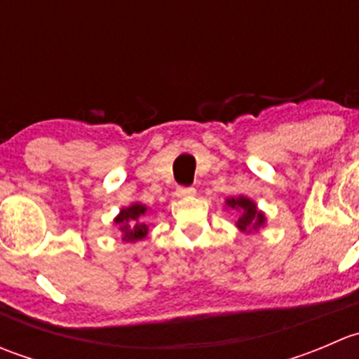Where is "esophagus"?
<instances>
[{
	"label": "esophagus",
	"mask_w": 359,
	"mask_h": 359,
	"mask_svg": "<svg viewBox=\"0 0 359 359\" xmlns=\"http://www.w3.org/2000/svg\"><path fill=\"white\" fill-rule=\"evenodd\" d=\"M194 193H196L194 187H179V189H177V196L179 198H191L194 196Z\"/></svg>",
	"instance_id": "obj_1"
}]
</instances>
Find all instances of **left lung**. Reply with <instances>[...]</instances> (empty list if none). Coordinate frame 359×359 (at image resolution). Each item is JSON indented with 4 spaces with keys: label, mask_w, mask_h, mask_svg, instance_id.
<instances>
[{
    "label": "left lung",
    "mask_w": 359,
    "mask_h": 359,
    "mask_svg": "<svg viewBox=\"0 0 359 359\" xmlns=\"http://www.w3.org/2000/svg\"><path fill=\"white\" fill-rule=\"evenodd\" d=\"M226 205L229 206V208L240 212L236 226L238 229L243 231V233H252V231H257L259 227H262L264 224H266V215L257 208V205L250 200V198H227Z\"/></svg>",
    "instance_id": "obj_1"
}]
</instances>
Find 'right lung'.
I'll list each match as a JSON object with an SVG mask.
<instances>
[{"label":"right lung","instance_id":"right-lung-1","mask_svg":"<svg viewBox=\"0 0 359 359\" xmlns=\"http://www.w3.org/2000/svg\"><path fill=\"white\" fill-rule=\"evenodd\" d=\"M146 219L147 206L142 205V203H133V205L123 208L114 219V224L119 226V231L123 234L121 240L130 241V243L144 240L147 236V231H149Z\"/></svg>","mask_w":359,"mask_h":359}]
</instances>
